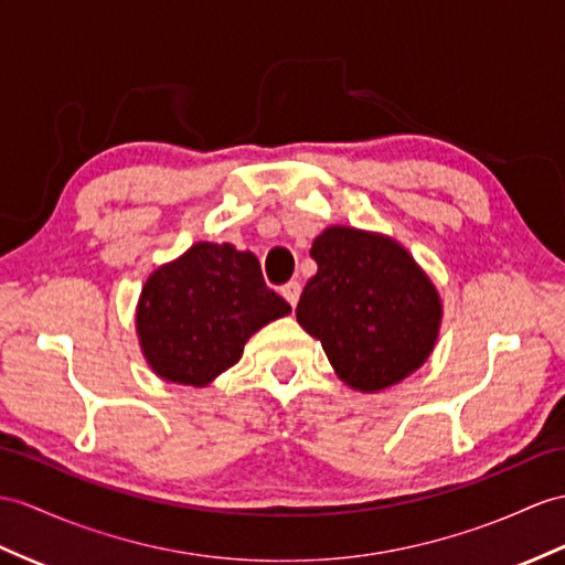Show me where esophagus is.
I'll return each instance as SVG.
<instances>
[{
	"instance_id": "obj_1",
	"label": "esophagus",
	"mask_w": 565,
	"mask_h": 565,
	"mask_svg": "<svg viewBox=\"0 0 565 565\" xmlns=\"http://www.w3.org/2000/svg\"><path fill=\"white\" fill-rule=\"evenodd\" d=\"M282 297L290 301V307L295 309L297 307V301H299V295H301V285L297 282V280H290L287 285H282Z\"/></svg>"
}]
</instances>
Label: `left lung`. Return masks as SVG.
Wrapping results in <instances>:
<instances>
[{
    "label": "left lung",
    "mask_w": 565,
    "mask_h": 565,
    "mask_svg": "<svg viewBox=\"0 0 565 565\" xmlns=\"http://www.w3.org/2000/svg\"><path fill=\"white\" fill-rule=\"evenodd\" d=\"M313 278L297 321L321 340L338 376L356 391H383L431 354L441 323L436 287L393 239L328 227L313 239Z\"/></svg>",
    "instance_id": "left-lung-1"
}]
</instances>
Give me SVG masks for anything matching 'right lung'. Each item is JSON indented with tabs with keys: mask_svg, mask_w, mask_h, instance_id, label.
Returning <instances> with one entry per match:
<instances>
[{
	"mask_svg": "<svg viewBox=\"0 0 565 565\" xmlns=\"http://www.w3.org/2000/svg\"><path fill=\"white\" fill-rule=\"evenodd\" d=\"M258 258L201 242L150 275L136 313L148 364L164 381L205 386L235 366L260 326L290 313Z\"/></svg>",
	"mask_w": 565,
	"mask_h": 565,
	"instance_id": "add662e5",
	"label": "right lung"
}]
</instances>
